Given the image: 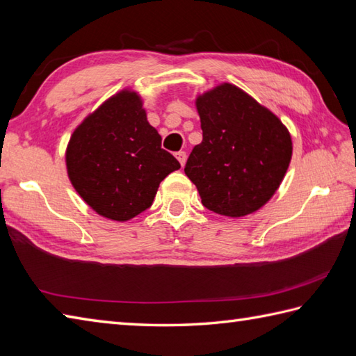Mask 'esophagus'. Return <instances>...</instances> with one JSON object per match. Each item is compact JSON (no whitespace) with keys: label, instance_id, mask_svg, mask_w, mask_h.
Segmentation results:
<instances>
[{"label":"esophagus","instance_id":"obj_1","mask_svg":"<svg viewBox=\"0 0 356 356\" xmlns=\"http://www.w3.org/2000/svg\"><path fill=\"white\" fill-rule=\"evenodd\" d=\"M176 158H177V161L180 162L181 167H184L185 162H186V153H185V152H177V153H176Z\"/></svg>","mask_w":356,"mask_h":356}]
</instances>
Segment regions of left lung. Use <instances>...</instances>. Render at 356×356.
I'll list each match as a JSON object with an SVG mask.
<instances>
[{
	"label": "left lung",
	"mask_w": 356,
	"mask_h": 356,
	"mask_svg": "<svg viewBox=\"0 0 356 356\" xmlns=\"http://www.w3.org/2000/svg\"><path fill=\"white\" fill-rule=\"evenodd\" d=\"M203 140L185 165L204 208L226 217L258 211L291 161V136L276 115L225 83L197 98Z\"/></svg>",
	"instance_id": "1"
}]
</instances>
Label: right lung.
I'll use <instances>...</instances> for the list:
<instances>
[{
  "label": "right lung",
  "instance_id": "1",
  "mask_svg": "<svg viewBox=\"0 0 356 356\" xmlns=\"http://www.w3.org/2000/svg\"><path fill=\"white\" fill-rule=\"evenodd\" d=\"M161 143L139 97L122 90L72 134L66 150L71 184L100 216L134 218L150 208L161 181L180 168Z\"/></svg>",
  "mask_w": 356,
  "mask_h": 356
}]
</instances>
